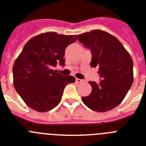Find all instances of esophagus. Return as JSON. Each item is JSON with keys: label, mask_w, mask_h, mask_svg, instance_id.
<instances>
[{"label": "esophagus", "mask_w": 146, "mask_h": 146, "mask_svg": "<svg viewBox=\"0 0 146 146\" xmlns=\"http://www.w3.org/2000/svg\"><path fill=\"white\" fill-rule=\"evenodd\" d=\"M76 82L77 83H82V82H84V81L82 80V79H76Z\"/></svg>", "instance_id": "obj_1"}]
</instances>
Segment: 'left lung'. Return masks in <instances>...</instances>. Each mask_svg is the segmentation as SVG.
I'll return each instance as SVG.
<instances>
[{"mask_svg":"<svg viewBox=\"0 0 146 146\" xmlns=\"http://www.w3.org/2000/svg\"><path fill=\"white\" fill-rule=\"evenodd\" d=\"M78 39L92 53L90 66L99 67L100 83L89 82L92 91L82 100L97 112H106L122 102L133 81V61L122 43L100 29L80 34Z\"/></svg>","mask_w":146,"mask_h":146,"instance_id":"1","label":"left lung"}]
</instances>
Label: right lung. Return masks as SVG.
Here are the masks:
<instances>
[{
  "label": "right lung",
  "instance_id": "add662e5",
  "mask_svg": "<svg viewBox=\"0 0 146 146\" xmlns=\"http://www.w3.org/2000/svg\"><path fill=\"white\" fill-rule=\"evenodd\" d=\"M76 40V35L50 32L32 38L24 45L13 67V84L29 108L38 112L52 110L62 100L66 85L75 82L72 76L52 69L58 63L64 65L65 49Z\"/></svg>",
  "mask_w": 146,
  "mask_h": 146
}]
</instances>
